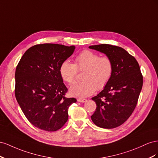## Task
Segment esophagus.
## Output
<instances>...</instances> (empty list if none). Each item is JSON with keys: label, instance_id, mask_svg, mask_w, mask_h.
<instances>
[{"label": "esophagus", "instance_id": "obj_1", "mask_svg": "<svg viewBox=\"0 0 158 158\" xmlns=\"http://www.w3.org/2000/svg\"><path fill=\"white\" fill-rule=\"evenodd\" d=\"M77 101L80 102H85L87 101V99H85V98H78Z\"/></svg>", "mask_w": 158, "mask_h": 158}]
</instances>
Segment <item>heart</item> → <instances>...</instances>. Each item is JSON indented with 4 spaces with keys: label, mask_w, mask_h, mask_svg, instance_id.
<instances>
[{
    "label": "heart",
    "mask_w": 158,
    "mask_h": 158,
    "mask_svg": "<svg viewBox=\"0 0 158 158\" xmlns=\"http://www.w3.org/2000/svg\"><path fill=\"white\" fill-rule=\"evenodd\" d=\"M84 71L83 81L70 88L72 96L85 98L91 95L97 89H102L112 78L114 64L109 57H101L96 53L85 50L76 57L75 64L66 60L60 68L62 79L70 85L75 83L78 71Z\"/></svg>",
    "instance_id": "obj_1"
}]
</instances>
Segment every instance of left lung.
Here are the masks:
<instances>
[{
	"label": "left lung",
	"instance_id": "left-lung-1",
	"mask_svg": "<svg viewBox=\"0 0 158 158\" xmlns=\"http://www.w3.org/2000/svg\"><path fill=\"white\" fill-rule=\"evenodd\" d=\"M89 48L106 54L114 64L110 81L92 98L97 108L91 120L98 127L116 128L128 119L136 106L143 85L140 68L135 57L120 47L100 44Z\"/></svg>",
	"mask_w": 158,
	"mask_h": 158
}]
</instances>
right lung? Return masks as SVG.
<instances>
[{"label": "right lung", "instance_id": "right-lung-1", "mask_svg": "<svg viewBox=\"0 0 158 158\" xmlns=\"http://www.w3.org/2000/svg\"><path fill=\"white\" fill-rule=\"evenodd\" d=\"M75 47L56 44L30 48L15 72V97L26 118L48 132L60 129L68 120V109L75 98H66L67 88L60 72L61 64Z\"/></svg>", "mask_w": 158, "mask_h": 158}]
</instances>
